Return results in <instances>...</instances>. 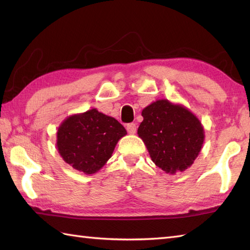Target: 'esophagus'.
I'll use <instances>...</instances> for the list:
<instances>
[{"instance_id":"34e87169","label":"esophagus","mask_w":250,"mask_h":250,"mask_svg":"<svg viewBox=\"0 0 250 250\" xmlns=\"http://www.w3.org/2000/svg\"><path fill=\"white\" fill-rule=\"evenodd\" d=\"M125 128H126V131H128V133H130V134H134L136 132V125L134 124V122L128 124Z\"/></svg>"}]
</instances>
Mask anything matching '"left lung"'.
<instances>
[{"instance_id":"1","label":"left lung","mask_w":250,"mask_h":250,"mask_svg":"<svg viewBox=\"0 0 250 250\" xmlns=\"http://www.w3.org/2000/svg\"><path fill=\"white\" fill-rule=\"evenodd\" d=\"M137 134L152 162L167 173L183 172L193 163L204 141V130L184 106L159 100L143 109Z\"/></svg>"}]
</instances>
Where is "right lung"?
<instances>
[{
  "instance_id": "right-lung-1",
  "label": "right lung",
  "mask_w": 250,
  "mask_h": 250,
  "mask_svg": "<svg viewBox=\"0 0 250 250\" xmlns=\"http://www.w3.org/2000/svg\"><path fill=\"white\" fill-rule=\"evenodd\" d=\"M57 134V147L63 160L78 171L93 174L111 157L126 131L118 120L93 108L68 117Z\"/></svg>"
}]
</instances>
